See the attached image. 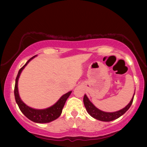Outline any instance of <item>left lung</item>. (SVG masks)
<instances>
[{"label":"left lung","instance_id":"left-lung-1","mask_svg":"<svg viewBox=\"0 0 147 147\" xmlns=\"http://www.w3.org/2000/svg\"><path fill=\"white\" fill-rule=\"evenodd\" d=\"M134 93H135V92H134ZM134 93L131 100H130V102L128 104L127 106H125L124 108H122V109L118 110V111L114 112H106L99 110L90 101V100L88 99V98L87 97V96H86V94L84 95V104L86 107V110H87L88 113L92 117H93L96 120H100V121L110 122L112 121V120L117 119V118L120 117V116L123 115V114L129 109L130 106L132 105V102H133Z\"/></svg>","mask_w":147,"mask_h":147}]
</instances>
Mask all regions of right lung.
<instances>
[{
	"label": "right lung",
	"instance_id": "1",
	"mask_svg": "<svg viewBox=\"0 0 147 147\" xmlns=\"http://www.w3.org/2000/svg\"><path fill=\"white\" fill-rule=\"evenodd\" d=\"M37 55L33 56L31 59H29L27 61L25 65L19 69L18 72L17 76L15 80V90H14V93H15V98L17 104L19 106V109L21 110L24 115L26 117L31 120V121L34 122H37V123H48L51 121H53L55 119H57L61 115L62 110L66 100L69 96H70L72 91L68 92L67 93L63 94L61 98L58 100V101L54 104L53 106H50L47 108L45 109H35V108H31L28 106L27 104H25L24 102L22 101V100L20 98L19 94V90H18V81H19V78L20 77L22 71H23L25 66L29 63L30 61H31L33 58H35Z\"/></svg>",
	"mask_w": 147,
	"mask_h": 147
}]
</instances>
